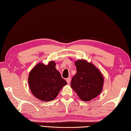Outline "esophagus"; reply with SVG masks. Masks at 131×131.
Segmentation results:
<instances>
[{
	"label": "esophagus",
	"mask_w": 131,
	"mask_h": 131,
	"mask_svg": "<svg viewBox=\"0 0 131 131\" xmlns=\"http://www.w3.org/2000/svg\"><path fill=\"white\" fill-rule=\"evenodd\" d=\"M70 81H71V78H68L66 79V82H67V83H68V84H69V83H70Z\"/></svg>",
	"instance_id": "34e87169"
}]
</instances>
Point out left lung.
<instances>
[{
    "instance_id": "1",
    "label": "left lung",
    "mask_w": 131,
    "mask_h": 131,
    "mask_svg": "<svg viewBox=\"0 0 131 131\" xmlns=\"http://www.w3.org/2000/svg\"><path fill=\"white\" fill-rule=\"evenodd\" d=\"M77 73L72 78L71 87L84 101H90L99 95L102 91L104 78L93 64L85 60L75 62Z\"/></svg>"
}]
</instances>
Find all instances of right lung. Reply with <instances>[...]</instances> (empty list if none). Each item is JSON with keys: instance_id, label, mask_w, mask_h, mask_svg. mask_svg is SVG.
I'll return each mask as SVG.
<instances>
[{"instance_id": "obj_1", "label": "right lung", "mask_w": 131, "mask_h": 131, "mask_svg": "<svg viewBox=\"0 0 131 131\" xmlns=\"http://www.w3.org/2000/svg\"><path fill=\"white\" fill-rule=\"evenodd\" d=\"M56 62L49 61L48 65L38 63L29 73V87L36 98L43 101H51L58 95L63 86L67 84L56 69Z\"/></svg>"}]
</instances>
